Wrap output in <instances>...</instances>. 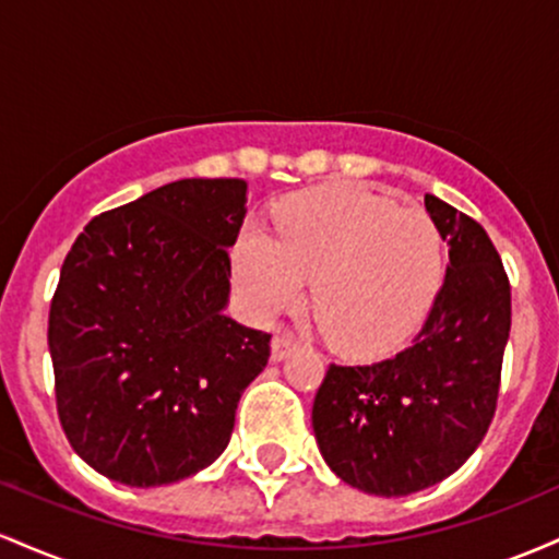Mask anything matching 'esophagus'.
Segmentation results:
<instances>
[{
    "instance_id": "obj_1",
    "label": "esophagus",
    "mask_w": 559,
    "mask_h": 559,
    "mask_svg": "<svg viewBox=\"0 0 559 559\" xmlns=\"http://www.w3.org/2000/svg\"><path fill=\"white\" fill-rule=\"evenodd\" d=\"M297 338H294V333H275L273 342H271V357L273 362H281L286 360L288 355H292L294 349H297Z\"/></svg>"
}]
</instances>
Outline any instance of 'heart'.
I'll return each instance as SVG.
<instances>
[{
  "label": "heart",
  "instance_id": "b5f03b06",
  "mask_svg": "<svg viewBox=\"0 0 559 559\" xmlns=\"http://www.w3.org/2000/svg\"><path fill=\"white\" fill-rule=\"evenodd\" d=\"M441 273V236L420 207L355 183H333L288 199L275 239L243 228L234 275L258 318L299 299L312 281V310L325 338L344 355L394 349L415 329Z\"/></svg>",
  "mask_w": 559,
  "mask_h": 559
}]
</instances>
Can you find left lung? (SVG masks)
<instances>
[{"label":"left lung","mask_w":559,"mask_h":559,"mask_svg":"<svg viewBox=\"0 0 559 559\" xmlns=\"http://www.w3.org/2000/svg\"><path fill=\"white\" fill-rule=\"evenodd\" d=\"M426 210L449 241V265L413 344L373 365L331 362L312 402L325 463L378 497L428 489L476 452L510 336V278L489 234L433 194Z\"/></svg>","instance_id":"left-lung-1"}]
</instances>
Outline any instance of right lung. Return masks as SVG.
<instances>
[{
  "label": "right lung",
  "mask_w": 559,
  "mask_h": 559,
  "mask_svg": "<svg viewBox=\"0 0 559 559\" xmlns=\"http://www.w3.org/2000/svg\"><path fill=\"white\" fill-rule=\"evenodd\" d=\"M243 215L241 178H183L92 217L70 247L49 307L55 400L102 476L173 484L228 447L271 357V333L223 312Z\"/></svg>",
  "instance_id": "1"
}]
</instances>
